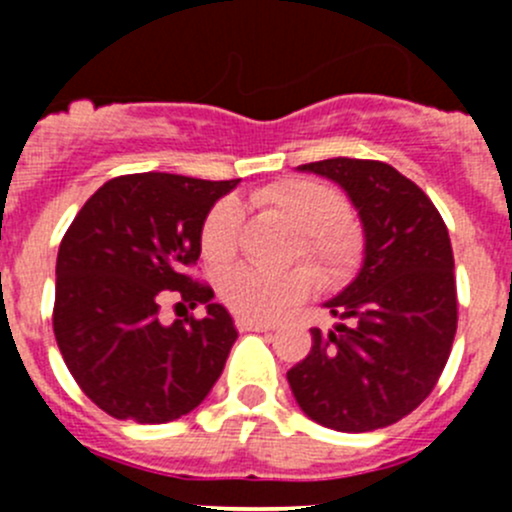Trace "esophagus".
I'll use <instances>...</instances> for the list:
<instances>
[{"label":"esophagus","instance_id":"obj_1","mask_svg":"<svg viewBox=\"0 0 512 512\" xmlns=\"http://www.w3.org/2000/svg\"><path fill=\"white\" fill-rule=\"evenodd\" d=\"M237 329L240 332H270V329H275V324L255 322V319H237Z\"/></svg>","mask_w":512,"mask_h":512}]
</instances>
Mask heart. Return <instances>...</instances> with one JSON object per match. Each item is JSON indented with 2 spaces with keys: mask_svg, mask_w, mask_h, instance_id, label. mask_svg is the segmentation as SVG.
I'll list each match as a JSON object with an SVG mask.
<instances>
[{
  "mask_svg": "<svg viewBox=\"0 0 512 512\" xmlns=\"http://www.w3.org/2000/svg\"><path fill=\"white\" fill-rule=\"evenodd\" d=\"M255 203L275 210L302 232L297 260H307L324 285H339L354 275L364 257V235L349 220V203L337 188L319 180L289 178L260 188ZM242 232V208L225 198L213 205L200 227V250L210 265L235 257ZM312 289V275L302 267L289 272H262L232 267L218 280L220 302L242 319H275L289 304Z\"/></svg>",
  "mask_w": 512,
  "mask_h": 512,
  "instance_id": "heart-1",
  "label": "heart"
}]
</instances>
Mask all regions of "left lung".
Returning a JSON list of instances; mask_svg holds the SVG:
<instances>
[{"mask_svg": "<svg viewBox=\"0 0 512 512\" xmlns=\"http://www.w3.org/2000/svg\"><path fill=\"white\" fill-rule=\"evenodd\" d=\"M342 185L364 227V262L324 302L337 327L312 329V349L287 371L299 409L344 433L391 426L436 386L458 324L453 250L426 193L381 160L299 165Z\"/></svg>", "mask_w": 512, "mask_h": 512, "instance_id": "obj_1", "label": "left lung"}]
</instances>
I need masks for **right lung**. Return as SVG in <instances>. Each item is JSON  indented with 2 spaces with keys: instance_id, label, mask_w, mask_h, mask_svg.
Wrapping results in <instances>:
<instances>
[{
  "instance_id": "right-lung-1",
  "label": "right lung",
  "mask_w": 512,
  "mask_h": 512,
  "mask_svg": "<svg viewBox=\"0 0 512 512\" xmlns=\"http://www.w3.org/2000/svg\"><path fill=\"white\" fill-rule=\"evenodd\" d=\"M237 180L170 173L113 178L86 200L56 257L54 337L86 396L121 421L168 423L203 404L225 369L237 329L213 289L188 267L205 215ZM165 296L194 308L159 322Z\"/></svg>"
}]
</instances>
